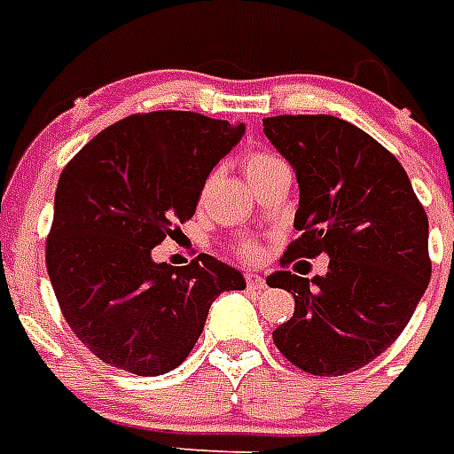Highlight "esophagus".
I'll list each match as a JSON object with an SVG mask.
<instances>
[{
    "mask_svg": "<svg viewBox=\"0 0 454 454\" xmlns=\"http://www.w3.org/2000/svg\"><path fill=\"white\" fill-rule=\"evenodd\" d=\"M245 282H247V289L249 291H263L265 289V279L256 272H247L245 275Z\"/></svg>",
    "mask_w": 454,
    "mask_h": 454,
    "instance_id": "34e87169",
    "label": "esophagus"
}]
</instances>
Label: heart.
<instances>
[{
    "instance_id": "obj_1",
    "label": "heart",
    "mask_w": 454,
    "mask_h": 454,
    "mask_svg": "<svg viewBox=\"0 0 454 454\" xmlns=\"http://www.w3.org/2000/svg\"><path fill=\"white\" fill-rule=\"evenodd\" d=\"M279 158L270 156V153H263V151H254L249 156L245 158V172L247 176L254 175V172H259V169L268 168V165L278 163ZM233 254L238 259L242 261H256L261 256V247L254 242V239H239L233 245Z\"/></svg>"
}]
</instances>
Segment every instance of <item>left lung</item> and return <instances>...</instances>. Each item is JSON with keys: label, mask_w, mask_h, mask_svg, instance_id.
I'll return each instance as SVG.
<instances>
[{"label": "left lung", "mask_w": 454, "mask_h": 454, "mask_svg": "<svg viewBox=\"0 0 454 454\" xmlns=\"http://www.w3.org/2000/svg\"><path fill=\"white\" fill-rule=\"evenodd\" d=\"M263 132L301 186V238L268 278L296 308L272 340L305 373H352L399 338L429 285L427 212L394 153L348 121L286 114L263 119ZM319 253L332 259L324 278L286 270Z\"/></svg>", "instance_id": "obj_1"}]
</instances>
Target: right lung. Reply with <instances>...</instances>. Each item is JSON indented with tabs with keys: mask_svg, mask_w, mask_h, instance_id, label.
Here are the masks:
<instances>
[{
	"mask_svg": "<svg viewBox=\"0 0 454 454\" xmlns=\"http://www.w3.org/2000/svg\"><path fill=\"white\" fill-rule=\"evenodd\" d=\"M242 132L193 112L132 114L62 169L48 278L69 329L109 366L168 373L191 355L209 305L245 289L235 268L207 254L182 268L151 259L195 215L205 179Z\"/></svg>",
	"mask_w": 454,
	"mask_h": 454,
	"instance_id": "1",
	"label": "right lung"
}]
</instances>
